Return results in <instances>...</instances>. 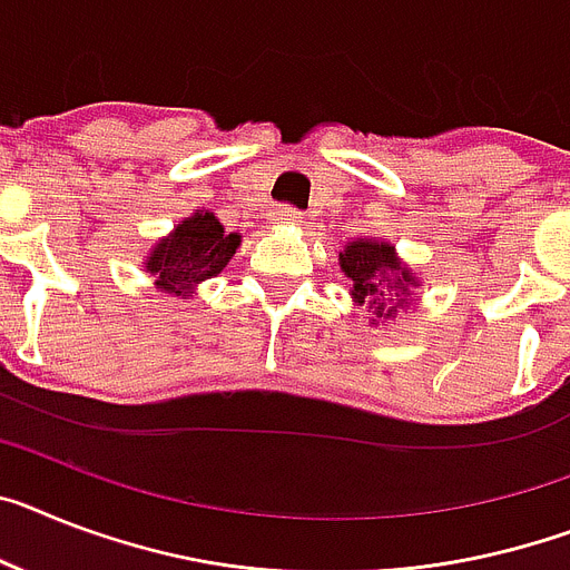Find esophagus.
Listing matches in <instances>:
<instances>
[{
	"label": "esophagus",
	"mask_w": 570,
	"mask_h": 570,
	"mask_svg": "<svg viewBox=\"0 0 570 570\" xmlns=\"http://www.w3.org/2000/svg\"><path fill=\"white\" fill-rule=\"evenodd\" d=\"M277 223H284V226H301L304 223V214L298 212V208H289V205H284V208H277Z\"/></svg>",
	"instance_id": "34e87169"
}]
</instances>
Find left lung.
I'll list each match as a JSON object with an SVG mask.
<instances>
[{"instance_id": "obj_1", "label": "left lung", "mask_w": 570, "mask_h": 570, "mask_svg": "<svg viewBox=\"0 0 570 570\" xmlns=\"http://www.w3.org/2000/svg\"><path fill=\"white\" fill-rule=\"evenodd\" d=\"M338 266L351 281V298L365 307L374 327H389L405 313L414 289L423 286L417 272L411 269L396 246L376 237H356L338 252Z\"/></svg>"}]
</instances>
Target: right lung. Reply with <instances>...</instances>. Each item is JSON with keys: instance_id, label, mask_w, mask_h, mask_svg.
I'll return each instance as SVG.
<instances>
[{"instance_id": "add662e5", "label": "right lung", "mask_w": 570, "mask_h": 570, "mask_svg": "<svg viewBox=\"0 0 570 570\" xmlns=\"http://www.w3.org/2000/svg\"><path fill=\"white\" fill-rule=\"evenodd\" d=\"M240 248V234L226 232L214 212L196 208L190 217L176 223L145 261V272L153 275L156 293L170 298H194L196 286L226 269L234 252Z\"/></svg>"}]
</instances>
